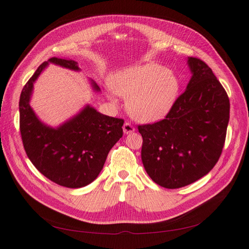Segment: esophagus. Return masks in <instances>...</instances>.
<instances>
[{
  "instance_id": "obj_1",
  "label": "esophagus",
  "mask_w": 249,
  "mask_h": 249,
  "mask_svg": "<svg viewBox=\"0 0 249 249\" xmlns=\"http://www.w3.org/2000/svg\"><path fill=\"white\" fill-rule=\"evenodd\" d=\"M123 131H124V134H126V135L131 134V132L135 131V127L132 126L130 123H127L126 122L123 125Z\"/></svg>"
}]
</instances>
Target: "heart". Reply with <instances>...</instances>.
Listing matches in <instances>:
<instances>
[{
  "label": "heart",
  "instance_id": "obj_1",
  "mask_svg": "<svg viewBox=\"0 0 249 249\" xmlns=\"http://www.w3.org/2000/svg\"><path fill=\"white\" fill-rule=\"evenodd\" d=\"M178 93L176 75L156 62L122 69L107 89L109 100L117 103L118 95L125 98L130 117L142 123L163 119L174 106Z\"/></svg>",
  "mask_w": 249,
  "mask_h": 249
}]
</instances>
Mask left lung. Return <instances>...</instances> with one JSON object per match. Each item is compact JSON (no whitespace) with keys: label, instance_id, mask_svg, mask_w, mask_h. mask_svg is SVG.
I'll return each instance as SVG.
<instances>
[{"label":"left lung","instance_id":"8db88e82","mask_svg":"<svg viewBox=\"0 0 249 249\" xmlns=\"http://www.w3.org/2000/svg\"><path fill=\"white\" fill-rule=\"evenodd\" d=\"M192 76L165 119L138 127L148 176L167 189L204 177L222 154L230 104L226 91L204 61L188 57Z\"/></svg>","mask_w":249,"mask_h":249}]
</instances>
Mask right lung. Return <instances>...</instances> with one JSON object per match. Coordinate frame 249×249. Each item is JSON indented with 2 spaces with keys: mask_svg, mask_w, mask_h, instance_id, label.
Wrapping results in <instances>:
<instances>
[{
  "mask_svg": "<svg viewBox=\"0 0 249 249\" xmlns=\"http://www.w3.org/2000/svg\"><path fill=\"white\" fill-rule=\"evenodd\" d=\"M50 63L80 71L71 59L53 58L43 62L23 88L20 102V131L27 157L36 169L59 186L86 187L100 174L108 153L123 136L124 121L98 112L89 104L59 126L43 123L31 106L34 84ZM92 90L101 92L94 80Z\"/></svg>",
  "mask_w": 249,
  "mask_h": 249,
  "instance_id": "1",
  "label": "right lung"
}]
</instances>
